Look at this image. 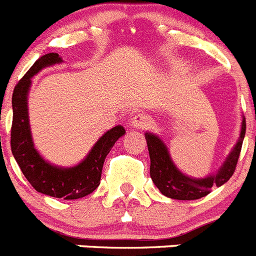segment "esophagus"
<instances>
[{"label": "esophagus", "instance_id": "obj_1", "mask_svg": "<svg viewBox=\"0 0 256 256\" xmlns=\"http://www.w3.org/2000/svg\"><path fill=\"white\" fill-rule=\"evenodd\" d=\"M150 124V119L144 112H137L134 116L132 118V126L136 130H144Z\"/></svg>", "mask_w": 256, "mask_h": 256}]
</instances>
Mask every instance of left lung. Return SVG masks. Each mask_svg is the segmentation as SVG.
<instances>
[{
  "mask_svg": "<svg viewBox=\"0 0 256 256\" xmlns=\"http://www.w3.org/2000/svg\"><path fill=\"white\" fill-rule=\"evenodd\" d=\"M246 132V122L242 120L241 134L234 150L230 151L222 168L214 176L206 178H191L183 174L172 162L169 151L164 142L152 133H144L150 154V176L155 186L162 195L176 200H198L210 194L212 186L220 187L234 173L240 152L242 148L244 137Z\"/></svg>",
  "mask_w": 256,
  "mask_h": 256,
  "instance_id": "8db88e82",
  "label": "left lung"
}]
</instances>
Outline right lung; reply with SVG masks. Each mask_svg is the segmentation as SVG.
I'll return each instance as SVG.
<instances>
[{"mask_svg":"<svg viewBox=\"0 0 256 256\" xmlns=\"http://www.w3.org/2000/svg\"><path fill=\"white\" fill-rule=\"evenodd\" d=\"M60 62L62 60L56 52L40 56L14 88L11 151L22 174L36 191L52 198L76 200L90 195L98 187L106 156L126 130L122 126L108 130L94 144L86 159L72 168L50 164L38 154L32 140L28 116V92L32 76L44 68Z\"/></svg>","mask_w":256,"mask_h":256,"instance_id":"1","label":"right lung"}]
</instances>
